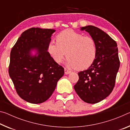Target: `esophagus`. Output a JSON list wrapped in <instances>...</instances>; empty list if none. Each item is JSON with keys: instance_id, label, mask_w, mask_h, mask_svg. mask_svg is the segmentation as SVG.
Segmentation results:
<instances>
[{"instance_id": "esophagus-1", "label": "esophagus", "mask_w": 130, "mask_h": 130, "mask_svg": "<svg viewBox=\"0 0 130 130\" xmlns=\"http://www.w3.org/2000/svg\"><path fill=\"white\" fill-rule=\"evenodd\" d=\"M64 71H65V74H68L70 73V72H71L70 71V70H68L67 69H66V68H65Z\"/></svg>"}]
</instances>
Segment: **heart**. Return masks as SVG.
Wrapping results in <instances>:
<instances>
[{
	"mask_svg": "<svg viewBox=\"0 0 130 130\" xmlns=\"http://www.w3.org/2000/svg\"><path fill=\"white\" fill-rule=\"evenodd\" d=\"M56 40L47 45V52L56 62L60 63L67 53L65 63L68 68L84 70L95 60L97 46L92 37L67 30L59 34Z\"/></svg>",
	"mask_w": 130,
	"mask_h": 130,
	"instance_id": "1",
	"label": "heart"
}]
</instances>
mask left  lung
<instances>
[{"label":"left lung","instance_id":"left-lung-1","mask_svg":"<svg viewBox=\"0 0 130 130\" xmlns=\"http://www.w3.org/2000/svg\"><path fill=\"white\" fill-rule=\"evenodd\" d=\"M94 39L97 56L87 70L78 73L79 80L74 88L84 102L94 104L108 96L115 87L120 67L117 43L100 28L93 26L81 27Z\"/></svg>","mask_w":130,"mask_h":130}]
</instances>
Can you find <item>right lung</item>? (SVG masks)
Masks as SVG:
<instances>
[{
	"label": "right lung",
	"mask_w": 130,
	"mask_h": 130,
	"mask_svg": "<svg viewBox=\"0 0 130 130\" xmlns=\"http://www.w3.org/2000/svg\"><path fill=\"white\" fill-rule=\"evenodd\" d=\"M54 29L32 27L22 32L10 53L8 73L18 95L32 104L47 100L64 69L47 52ZM32 51L36 52L33 55Z\"/></svg>",
	"instance_id": "add662e5"
}]
</instances>
